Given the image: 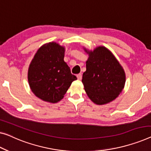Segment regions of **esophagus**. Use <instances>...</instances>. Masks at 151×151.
<instances>
[{"label": "esophagus", "mask_w": 151, "mask_h": 151, "mask_svg": "<svg viewBox=\"0 0 151 151\" xmlns=\"http://www.w3.org/2000/svg\"><path fill=\"white\" fill-rule=\"evenodd\" d=\"M76 77H77L78 80H81L82 79V75L81 74H78V75H76Z\"/></svg>", "instance_id": "1"}]
</instances>
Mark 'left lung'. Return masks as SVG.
<instances>
[{
    "instance_id": "8db88e82",
    "label": "left lung",
    "mask_w": 151,
    "mask_h": 151,
    "mask_svg": "<svg viewBox=\"0 0 151 151\" xmlns=\"http://www.w3.org/2000/svg\"><path fill=\"white\" fill-rule=\"evenodd\" d=\"M85 51L89 55L82 78L85 91L96 104H107L117 97L124 87V70L106 47Z\"/></svg>"
}]
</instances>
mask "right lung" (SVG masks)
<instances>
[{
  "instance_id": "1",
  "label": "right lung",
  "mask_w": 151,
  "mask_h": 151,
  "mask_svg": "<svg viewBox=\"0 0 151 151\" xmlns=\"http://www.w3.org/2000/svg\"><path fill=\"white\" fill-rule=\"evenodd\" d=\"M64 58V47L49 42L40 47L31 62L28 75L30 89L45 102H59L72 82L77 79Z\"/></svg>"
}]
</instances>
